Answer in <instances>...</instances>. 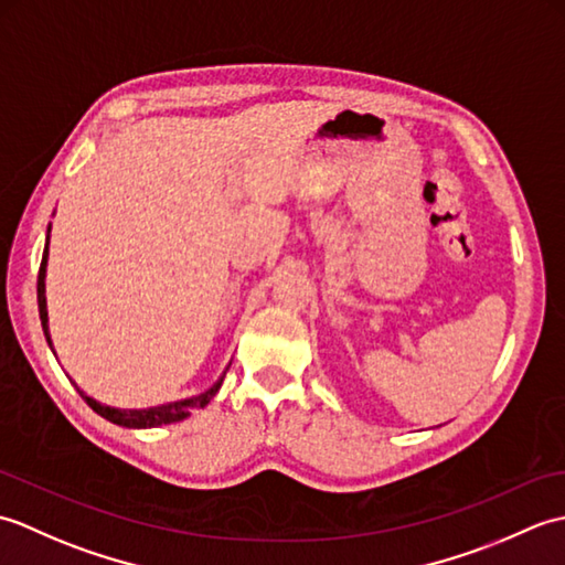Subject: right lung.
I'll use <instances>...</instances> for the list:
<instances>
[{
  "label": "right lung",
  "mask_w": 565,
  "mask_h": 565,
  "mask_svg": "<svg viewBox=\"0 0 565 565\" xmlns=\"http://www.w3.org/2000/svg\"><path fill=\"white\" fill-rule=\"evenodd\" d=\"M47 245H51V225H47V237H45V249H43V259H41V271H39V313H41V326L45 332V340L51 344V332H47V303H45V267H47ZM55 354V350H53ZM227 371V369H225ZM225 371L221 374V379L213 383L211 388H206L199 395H191V398H182V401H172V403H162V405H152V407H142V411H121V407H111V405H102L99 401L89 398L87 393L79 391V395L87 405L92 407L94 413L102 415L104 419H109L114 425L121 427H130V429H148V427H160V425H172V423H182L191 413L199 411V407H206L213 395L218 393V388L223 386Z\"/></svg>",
  "instance_id": "obj_1"
}]
</instances>
